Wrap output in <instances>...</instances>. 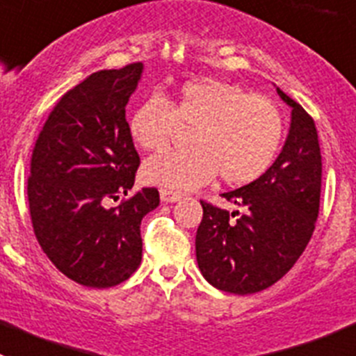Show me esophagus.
I'll return each instance as SVG.
<instances>
[{"label": "esophagus", "mask_w": 356, "mask_h": 356, "mask_svg": "<svg viewBox=\"0 0 356 356\" xmlns=\"http://www.w3.org/2000/svg\"><path fill=\"white\" fill-rule=\"evenodd\" d=\"M159 197H161V202H165V204H174V202H177L181 198V195L170 190H161L159 191Z\"/></svg>", "instance_id": "34e87169"}]
</instances>
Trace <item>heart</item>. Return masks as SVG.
Instances as JSON below:
<instances>
[{
  "label": "heart",
  "instance_id": "1",
  "mask_svg": "<svg viewBox=\"0 0 356 356\" xmlns=\"http://www.w3.org/2000/svg\"><path fill=\"white\" fill-rule=\"evenodd\" d=\"M179 127L191 129L186 152H161L147 159V184L175 193L190 191L220 174L225 184L257 181L277 159L286 118L264 95L220 79L186 83L172 99L154 95L129 118V134L140 149L168 147Z\"/></svg>",
  "mask_w": 356,
  "mask_h": 356
}]
</instances>
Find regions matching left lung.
<instances>
[{"mask_svg": "<svg viewBox=\"0 0 356 356\" xmlns=\"http://www.w3.org/2000/svg\"><path fill=\"white\" fill-rule=\"evenodd\" d=\"M277 94L291 108L280 154L257 181L222 195L241 213L200 202L198 268L211 286L225 293L254 294L273 286L303 254L318 220L323 170L318 131L296 101L280 88Z\"/></svg>", "mask_w": 356, "mask_h": 356, "instance_id": "8db88e82", "label": "left lung"}]
</instances>
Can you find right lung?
<instances>
[{
  "instance_id": "right-lung-1",
  "label": "right lung",
  "mask_w": 356,
  "mask_h": 356,
  "mask_svg": "<svg viewBox=\"0 0 356 356\" xmlns=\"http://www.w3.org/2000/svg\"><path fill=\"white\" fill-rule=\"evenodd\" d=\"M143 63L99 70L67 92L35 143L28 202L44 254L65 277L86 287H113L142 262L140 225L159 206L156 188L127 197L140 156L126 106Z\"/></svg>"
}]
</instances>
